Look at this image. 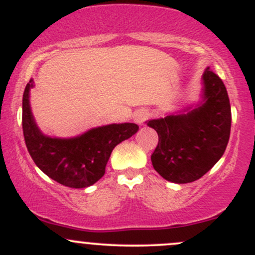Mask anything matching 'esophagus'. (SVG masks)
Here are the masks:
<instances>
[{"mask_svg":"<svg viewBox=\"0 0 255 255\" xmlns=\"http://www.w3.org/2000/svg\"><path fill=\"white\" fill-rule=\"evenodd\" d=\"M149 117V112L146 111V110H138V111H135L134 113V122L138 123V125H143L144 122H145L146 118Z\"/></svg>","mask_w":255,"mask_h":255,"instance_id":"34e87169","label":"esophagus"}]
</instances>
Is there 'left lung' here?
Wrapping results in <instances>:
<instances>
[{
	"label": "left lung",
	"mask_w": 255,
	"mask_h": 255,
	"mask_svg": "<svg viewBox=\"0 0 255 255\" xmlns=\"http://www.w3.org/2000/svg\"><path fill=\"white\" fill-rule=\"evenodd\" d=\"M231 105L223 81L207 68L201 100L164 118L146 121L159 142L151 154L154 169L165 180L187 184L200 179L223 155L231 133Z\"/></svg>",
	"instance_id": "obj_1"
}]
</instances>
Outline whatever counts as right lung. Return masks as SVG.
Masks as SVG:
<instances>
[{"instance_id": "right-lung-1", "label": "right lung", "mask_w": 255, "mask_h": 255, "mask_svg": "<svg viewBox=\"0 0 255 255\" xmlns=\"http://www.w3.org/2000/svg\"><path fill=\"white\" fill-rule=\"evenodd\" d=\"M33 86L34 81L30 79L22 104L23 135L33 161L45 175L64 186H91L105 175L115 146L135 134L139 127L135 123H113L91 128L76 137H50L39 129L30 110L29 92Z\"/></svg>"}]
</instances>
